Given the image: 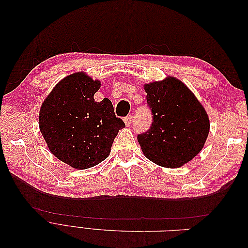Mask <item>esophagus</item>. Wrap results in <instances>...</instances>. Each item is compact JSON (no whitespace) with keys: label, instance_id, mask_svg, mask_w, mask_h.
<instances>
[{"label":"esophagus","instance_id":"1","mask_svg":"<svg viewBox=\"0 0 248 248\" xmlns=\"http://www.w3.org/2000/svg\"><path fill=\"white\" fill-rule=\"evenodd\" d=\"M131 121H132V116H127L124 118V122L126 126H130Z\"/></svg>","mask_w":248,"mask_h":248}]
</instances>
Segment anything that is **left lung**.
<instances>
[{
    "label": "left lung",
    "instance_id": "8db88e82",
    "mask_svg": "<svg viewBox=\"0 0 248 248\" xmlns=\"http://www.w3.org/2000/svg\"><path fill=\"white\" fill-rule=\"evenodd\" d=\"M152 124L138 140L148 159L164 168H180L196 157L207 140L210 123L205 108L175 78L145 86Z\"/></svg>",
    "mask_w": 248,
    "mask_h": 248
}]
</instances>
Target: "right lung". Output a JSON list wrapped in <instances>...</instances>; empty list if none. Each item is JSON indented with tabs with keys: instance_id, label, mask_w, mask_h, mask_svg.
Instances as JSON below:
<instances>
[{
	"instance_id": "add662e5",
	"label": "right lung",
	"mask_w": 248,
	"mask_h": 248,
	"mask_svg": "<svg viewBox=\"0 0 248 248\" xmlns=\"http://www.w3.org/2000/svg\"><path fill=\"white\" fill-rule=\"evenodd\" d=\"M100 88L84 72L73 73L54 88L42 103L39 127L50 152L70 167L85 170L100 163L110 153L120 129L109 99L94 100Z\"/></svg>"
}]
</instances>
